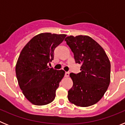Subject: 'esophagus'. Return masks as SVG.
<instances>
[{
  "label": "esophagus",
  "instance_id": "1",
  "mask_svg": "<svg viewBox=\"0 0 125 125\" xmlns=\"http://www.w3.org/2000/svg\"><path fill=\"white\" fill-rule=\"evenodd\" d=\"M69 73L68 72H66L65 73V77H69Z\"/></svg>",
  "mask_w": 125,
  "mask_h": 125
}]
</instances>
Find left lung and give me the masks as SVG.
Returning <instances> with one entry per match:
<instances>
[{
  "label": "left lung",
  "instance_id": "left-lung-1",
  "mask_svg": "<svg viewBox=\"0 0 125 125\" xmlns=\"http://www.w3.org/2000/svg\"><path fill=\"white\" fill-rule=\"evenodd\" d=\"M65 41L73 52L75 62L81 64L80 73L69 75L73 86L68 91V100L78 106L93 105L102 98L110 85L109 58L103 48L88 36H69Z\"/></svg>",
  "mask_w": 125,
  "mask_h": 125
}]
</instances>
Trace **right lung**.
Instances as JSON below:
<instances>
[{"label": "right lung", "instance_id": "right-lung-1", "mask_svg": "<svg viewBox=\"0 0 125 125\" xmlns=\"http://www.w3.org/2000/svg\"><path fill=\"white\" fill-rule=\"evenodd\" d=\"M66 34L41 33L32 38L20 53L15 73L24 96L33 104L46 105L54 101L56 91L64 76L47 64L54 59V51Z\"/></svg>", "mask_w": 125, "mask_h": 125}]
</instances>
